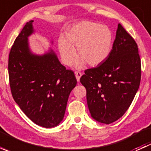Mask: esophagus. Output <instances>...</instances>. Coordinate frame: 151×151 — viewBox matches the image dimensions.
Instances as JSON below:
<instances>
[{
  "instance_id": "esophagus-1",
  "label": "esophagus",
  "mask_w": 151,
  "mask_h": 151,
  "mask_svg": "<svg viewBox=\"0 0 151 151\" xmlns=\"http://www.w3.org/2000/svg\"><path fill=\"white\" fill-rule=\"evenodd\" d=\"M74 74H75V77H76V79H77V81L80 82V77H81V76H82V73L80 72V71H76V72L74 73Z\"/></svg>"
}]
</instances>
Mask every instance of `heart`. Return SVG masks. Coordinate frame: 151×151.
<instances>
[{
  "instance_id": "obj_1",
  "label": "heart",
  "mask_w": 151,
  "mask_h": 151,
  "mask_svg": "<svg viewBox=\"0 0 151 151\" xmlns=\"http://www.w3.org/2000/svg\"><path fill=\"white\" fill-rule=\"evenodd\" d=\"M112 46V34L110 29L91 21H82L74 24L60 37L58 48L63 63L69 66L76 55V50L80 57L76 60L75 66L83 68L87 63L91 66L101 65L106 60Z\"/></svg>"
}]
</instances>
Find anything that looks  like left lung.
<instances>
[{"instance_id": "obj_1", "label": "left lung", "mask_w": 151, "mask_h": 151, "mask_svg": "<svg viewBox=\"0 0 151 151\" xmlns=\"http://www.w3.org/2000/svg\"><path fill=\"white\" fill-rule=\"evenodd\" d=\"M141 79V61L133 38L118 24L112 49L106 60L85 70L80 83L87 91L91 117L109 124L124 115L132 104Z\"/></svg>"}]
</instances>
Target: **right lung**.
<instances>
[{
	"mask_svg": "<svg viewBox=\"0 0 151 151\" xmlns=\"http://www.w3.org/2000/svg\"><path fill=\"white\" fill-rule=\"evenodd\" d=\"M33 22H27L11 49V91L15 102L33 123L45 128L55 127L63 120L77 80L51 48L42 55L32 52L28 37L35 33Z\"/></svg>",
	"mask_w": 151,
	"mask_h": 151,
	"instance_id": "obj_1",
	"label": "right lung"
}]
</instances>
